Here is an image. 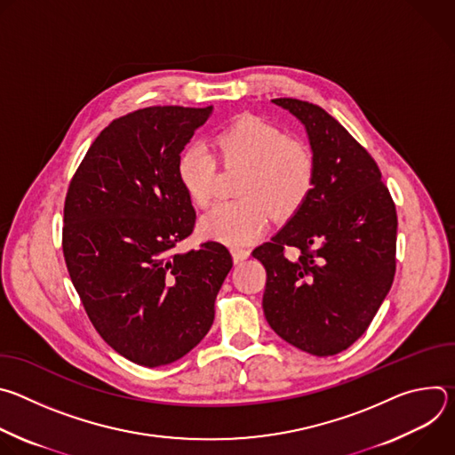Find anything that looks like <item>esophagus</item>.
<instances>
[{
	"label": "esophagus",
	"mask_w": 455,
	"mask_h": 455,
	"mask_svg": "<svg viewBox=\"0 0 455 455\" xmlns=\"http://www.w3.org/2000/svg\"><path fill=\"white\" fill-rule=\"evenodd\" d=\"M248 255H250V250H248V248H241V246L232 248V259H234V263L244 261V259H246Z\"/></svg>",
	"instance_id": "1"
}]
</instances>
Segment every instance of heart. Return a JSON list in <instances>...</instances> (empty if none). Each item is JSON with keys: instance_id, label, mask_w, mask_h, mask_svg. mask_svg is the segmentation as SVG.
Wrapping results in <instances>:
<instances>
[{"instance_id": "b5f03b06", "label": "heart", "mask_w": 455, "mask_h": 455, "mask_svg": "<svg viewBox=\"0 0 455 455\" xmlns=\"http://www.w3.org/2000/svg\"><path fill=\"white\" fill-rule=\"evenodd\" d=\"M216 144L227 165H248L241 181L243 200L220 202L200 220V232L228 246H241L261 235L272 210L281 218L295 214L315 181L311 151L290 140L274 124L244 115L223 127ZM218 162L204 144H192L176 162V176L188 200L207 207L214 196Z\"/></svg>"}]
</instances>
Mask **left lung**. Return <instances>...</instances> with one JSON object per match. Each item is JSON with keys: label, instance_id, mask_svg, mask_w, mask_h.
<instances>
[{"label": "left lung", "instance_id": "obj_1", "mask_svg": "<svg viewBox=\"0 0 455 455\" xmlns=\"http://www.w3.org/2000/svg\"><path fill=\"white\" fill-rule=\"evenodd\" d=\"M306 129L315 181L306 204L251 255L267 270L270 328L315 356L356 342L393 286L396 207L371 155L322 108L274 99ZM301 257L290 262L283 250Z\"/></svg>", "mask_w": 455, "mask_h": 455}]
</instances>
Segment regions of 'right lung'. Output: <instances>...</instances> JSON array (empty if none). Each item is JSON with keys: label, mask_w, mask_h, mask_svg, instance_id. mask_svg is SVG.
<instances>
[{"label": "right lung", "mask_w": 455, "mask_h": 455, "mask_svg": "<svg viewBox=\"0 0 455 455\" xmlns=\"http://www.w3.org/2000/svg\"><path fill=\"white\" fill-rule=\"evenodd\" d=\"M212 106H153L113 120L88 149L64 202L62 251L99 335L144 367L172 363L214 322L232 268L214 241L176 253L196 212L176 162Z\"/></svg>", "instance_id": "obj_1"}]
</instances>
